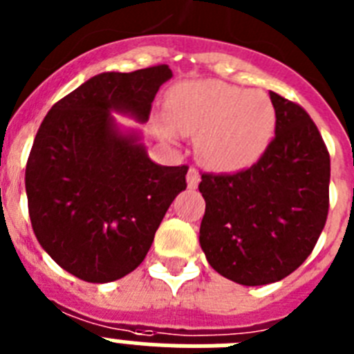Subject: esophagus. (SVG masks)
<instances>
[{"label": "esophagus", "instance_id": "obj_1", "mask_svg": "<svg viewBox=\"0 0 354 354\" xmlns=\"http://www.w3.org/2000/svg\"><path fill=\"white\" fill-rule=\"evenodd\" d=\"M198 183H200L198 170H196L195 167H192L189 170H187V187H189V189H195V187L198 186Z\"/></svg>", "mask_w": 354, "mask_h": 354}]
</instances>
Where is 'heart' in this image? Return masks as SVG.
Segmentation results:
<instances>
[{"label": "heart", "instance_id": "obj_1", "mask_svg": "<svg viewBox=\"0 0 354 354\" xmlns=\"http://www.w3.org/2000/svg\"><path fill=\"white\" fill-rule=\"evenodd\" d=\"M171 129L198 138L200 156L211 167L236 170L252 165L273 136L270 97L221 81H192L171 90L167 101ZM165 133L170 129L165 127Z\"/></svg>", "mask_w": 354, "mask_h": 354}]
</instances>
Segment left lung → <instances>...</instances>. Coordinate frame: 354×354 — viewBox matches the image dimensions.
I'll return each mask as SVG.
<instances>
[{"instance_id": "8db88e82", "label": "left lung", "mask_w": 354, "mask_h": 354, "mask_svg": "<svg viewBox=\"0 0 354 354\" xmlns=\"http://www.w3.org/2000/svg\"><path fill=\"white\" fill-rule=\"evenodd\" d=\"M274 136L236 174H202L200 246L212 270L241 286L296 271L323 232L330 209V152L305 109L270 92Z\"/></svg>"}]
</instances>
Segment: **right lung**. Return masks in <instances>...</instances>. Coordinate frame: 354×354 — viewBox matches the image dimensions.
<instances>
[{"label": "right lung", "instance_id": "add662e5", "mask_svg": "<svg viewBox=\"0 0 354 354\" xmlns=\"http://www.w3.org/2000/svg\"><path fill=\"white\" fill-rule=\"evenodd\" d=\"M168 65L90 77L48 111L26 162L31 227L56 264L92 283L113 282L145 259L187 165L159 167L111 109L149 120Z\"/></svg>", "mask_w": 354, "mask_h": 354}]
</instances>
